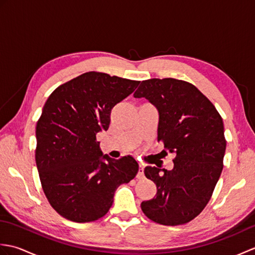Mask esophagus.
I'll return each instance as SVG.
<instances>
[{
	"instance_id": "34e87169",
	"label": "esophagus",
	"mask_w": 255,
	"mask_h": 255,
	"mask_svg": "<svg viewBox=\"0 0 255 255\" xmlns=\"http://www.w3.org/2000/svg\"><path fill=\"white\" fill-rule=\"evenodd\" d=\"M137 178H138V180H143V178H144V172H143V166L142 165H139Z\"/></svg>"
}]
</instances>
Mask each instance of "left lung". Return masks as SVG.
Listing matches in <instances>:
<instances>
[{
  "label": "left lung",
  "mask_w": 255,
  "mask_h": 255,
  "mask_svg": "<svg viewBox=\"0 0 255 255\" xmlns=\"http://www.w3.org/2000/svg\"><path fill=\"white\" fill-rule=\"evenodd\" d=\"M133 96L145 97L158 108V141L175 154L172 171L144 169L156 194L141 203V210L156 224H187L208 204L223 171V118L196 86L183 80H144Z\"/></svg>",
  "instance_id": "8db88e82"
}]
</instances>
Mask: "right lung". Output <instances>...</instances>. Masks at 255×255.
Returning a JSON list of instances; mask_svg holds the SVG:
<instances>
[{
  "instance_id": "1",
  "label": "right lung",
  "mask_w": 255,
  "mask_h": 255,
  "mask_svg": "<svg viewBox=\"0 0 255 255\" xmlns=\"http://www.w3.org/2000/svg\"><path fill=\"white\" fill-rule=\"evenodd\" d=\"M140 81L90 71L61 84L45 103L36 126V165L51 207L74 223L107 214L114 194L137 175L132 156L103 155L96 133L107 130L111 112Z\"/></svg>"
}]
</instances>
